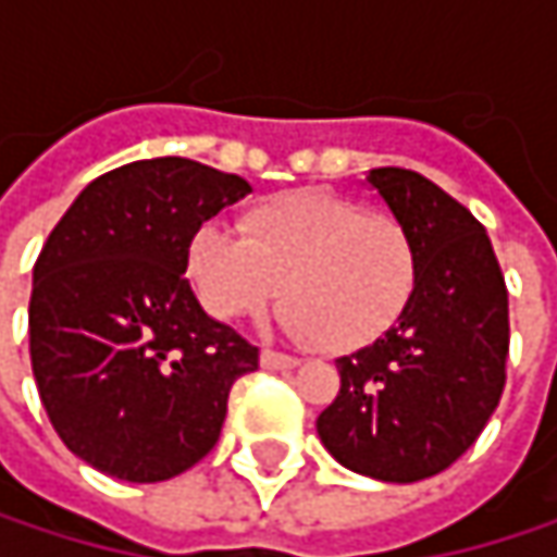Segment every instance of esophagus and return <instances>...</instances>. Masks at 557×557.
<instances>
[{"label":"esophagus","instance_id":"obj_1","mask_svg":"<svg viewBox=\"0 0 557 557\" xmlns=\"http://www.w3.org/2000/svg\"><path fill=\"white\" fill-rule=\"evenodd\" d=\"M261 364H264L268 371H293V368L299 364V358L280 355V351H261Z\"/></svg>","mask_w":557,"mask_h":557}]
</instances>
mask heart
I'll return each instance as SVG.
<instances>
[{"mask_svg":"<svg viewBox=\"0 0 557 557\" xmlns=\"http://www.w3.org/2000/svg\"><path fill=\"white\" fill-rule=\"evenodd\" d=\"M242 235L199 222L183 251L193 296L215 322L261 319L283 289V329L332 355L377 345L419 286V245L387 212L329 189L251 206Z\"/></svg>","mask_w":557,"mask_h":557,"instance_id":"1","label":"heart"}]
</instances>
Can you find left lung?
<instances>
[{
    "label": "left lung",
    "instance_id": "obj_1",
    "mask_svg": "<svg viewBox=\"0 0 557 557\" xmlns=\"http://www.w3.org/2000/svg\"><path fill=\"white\" fill-rule=\"evenodd\" d=\"M371 189L419 245V286L377 345L338 358L342 389L315 429L355 474L412 484L455 465L506 384L509 299L487 228L422 173L377 168Z\"/></svg>",
    "mask_w": 557,
    "mask_h": 557
}]
</instances>
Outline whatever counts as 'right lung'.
Returning a JSON list of instances; mask_svg holds the SVG:
<instances>
[{"mask_svg":"<svg viewBox=\"0 0 557 557\" xmlns=\"http://www.w3.org/2000/svg\"><path fill=\"white\" fill-rule=\"evenodd\" d=\"M251 183L186 158L96 176L45 242L28 306L32 371L60 442L89 468L158 484L219 442L258 348L206 315L186 238Z\"/></svg>","mask_w":557,"mask_h":557,"instance_id":"1","label":"right lung"}]
</instances>
